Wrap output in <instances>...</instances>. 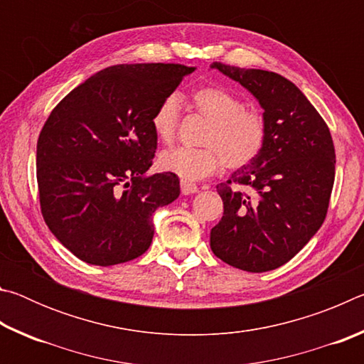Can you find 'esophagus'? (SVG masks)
<instances>
[{
	"mask_svg": "<svg viewBox=\"0 0 364 364\" xmlns=\"http://www.w3.org/2000/svg\"><path fill=\"white\" fill-rule=\"evenodd\" d=\"M197 191H199V188L196 186L194 183H189V181H181V193L183 194H194V193H197Z\"/></svg>",
	"mask_w": 364,
	"mask_h": 364,
	"instance_id": "esophagus-1",
	"label": "esophagus"
}]
</instances>
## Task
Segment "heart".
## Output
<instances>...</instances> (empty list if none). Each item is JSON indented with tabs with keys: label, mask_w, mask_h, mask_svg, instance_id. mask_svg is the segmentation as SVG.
<instances>
[{
	"label": "heart",
	"mask_w": 364,
	"mask_h": 364,
	"mask_svg": "<svg viewBox=\"0 0 364 364\" xmlns=\"http://www.w3.org/2000/svg\"><path fill=\"white\" fill-rule=\"evenodd\" d=\"M197 112L208 119L202 147L176 146L162 151L159 167L186 181L213 173L221 162L237 170L254 162L267 143V119L258 109L244 107L242 100L221 86H202L191 96ZM180 122V100L175 95L159 102L151 119L162 143H171Z\"/></svg>",
	"instance_id": "obj_1"
}]
</instances>
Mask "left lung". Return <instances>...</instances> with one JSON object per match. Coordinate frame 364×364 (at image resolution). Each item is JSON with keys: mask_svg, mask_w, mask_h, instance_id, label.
<instances>
[{"mask_svg": "<svg viewBox=\"0 0 364 364\" xmlns=\"http://www.w3.org/2000/svg\"><path fill=\"white\" fill-rule=\"evenodd\" d=\"M254 95L267 119V143L254 162L217 184L223 217L210 231L215 255L263 273L287 263L321 228L336 176L328 125L279 73L213 63Z\"/></svg>", "mask_w": 364, "mask_h": 364, "instance_id": "left-lung-1", "label": "left lung"}]
</instances>
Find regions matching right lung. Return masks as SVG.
Masks as SVG:
<instances>
[{
  "instance_id": "obj_1",
  "label": "right lung",
  "mask_w": 364,
  "mask_h": 364,
  "mask_svg": "<svg viewBox=\"0 0 364 364\" xmlns=\"http://www.w3.org/2000/svg\"><path fill=\"white\" fill-rule=\"evenodd\" d=\"M194 67L120 64L72 90L41 128L36 181L43 218L58 241L90 264L138 258L154 236L152 215L180 196V180L152 165L151 119Z\"/></svg>"
}]
</instances>
